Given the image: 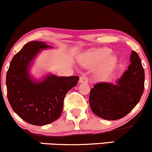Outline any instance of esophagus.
Returning a JSON list of instances; mask_svg holds the SVG:
<instances>
[{
  "label": "esophagus",
  "mask_w": 152,
  "mask_h": 152,
  "mask_svg": "<svg viewBox=\"0 0 152 152\" xmlns=\"http://www.w3.org/2000/svg\"><path fill=\"white\" fill-rule=\"evenodd\" d=\"M80 83H87L88 80L87 76L85 75H82L80 77Z\"/></svg>",
  "instance_id": "esophagus-1"
}]
</instances>
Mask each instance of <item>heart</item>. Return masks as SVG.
I'll return each mask as SVG.
<instances>
[{"mask_svg": "<svg viewBox=\"0 0 152 152\" xmlns=\"http://www.w3.org/2000/svg\"><path fill=\"white\" fill-rule=\"evenodd\" d=\"M110 53V50L108 48H103L96 50V52L93 53L92 58L90 60L92 65H99L102 63L106 58L109 56ZM114 65H115V59L110 58L105 63V64L101 67L99 72L101 75H106L112 70Z\"/></svg>", "mask_w": 152, "mask_h": 152, "instance_id": "obj_1", "label": "heart"}]
</instances>
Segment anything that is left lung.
Here are the masks:
<instances>
[{
    "label": "left lung",
    "mask_w": 152,
    "mask_h": 152,
    "mask_svg": "<svg viewBox=\"0 0 152 152\" xmlns=\"http://www.w3.org/2000/svg\"><path fill=\"white\" fill-rule=\"evenodd\" d=\"M131 64L115 85L99 82L94 85L89 102L92 112L108 121L128 115L140 102L145 89V71L141 60L132 51Z\"/></svg>",
    "instance_id": "left-lung-1"
}]
</instances>
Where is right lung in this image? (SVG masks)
Wrapping results in <instances>:
<instances>
[{
	"label": "right lung",
	"instance_id": "add662e5",
	"mask_svg": "<svg viewBox=\"0 0 152 152\" xmlns=\"http://www.w3.org/2000/svg\"><path fill=\"white\" fill-rule=\"evenodd\" d=\"M42 42L33 41L12 58L6 75L7 96L12 110L22 120L34 125H44L61 116L67 91L77 85L79 77L49 75L34 82L28 66L40 49L49 48Z\"/></svg>",
	"mask_w": 152,
	"mask_h": 152
}]
</instances>
